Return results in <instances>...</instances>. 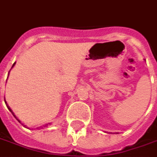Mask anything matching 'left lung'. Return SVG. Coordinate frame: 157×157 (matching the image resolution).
Here are the masks:
<instances>
[{
    "mask_svg": "<svg viewBox=\"0 0 157 157\" xmlns=\"http://www.w3.org/2000/svg\"><path fill=\"white\" fill-rule=\"evenodd\" d=\"M117 133H118V132H117Z\"/></svg>",
    "mask_w": 157,
    "mask_h": 157,
    "instance_id": "8db88e82",
    "label": "left lung"
}]
</instances>
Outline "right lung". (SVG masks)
Masks as SVG:
<instances>
[{
  "instance_id": "right-lung-1",
  "label": "right lung",
  "mask_w": 157,
  "mask_h": 157,
  "mask_svg": "<svg viewBox=\"0 0 157 157\" xmlns=\"http://www.w3.org/2000/svg\"><path fill=\"white\" fill-rule=\"evenodd\" d=\"M14 65H15V62L14 63H13V67H12V68L13 67H14ZM9 72H10V71H9ZM9 72H8V75H9ZM7 78H8V77H7ZM5 103H6V107H7V109H9V111H10L11 113H13V116H14L15 118H16V119H17V120H18V121L19 122H20V123H21V121H19V119H18V118L16 117V115H15L14 114V113H13V110L11 109V108L10 107H9V106H8V104H7V102H6V99H5ZM21 124H22V123H21ZM50 124H51V123H48V124H45V125H44V126H40V127H36V129H40V128H43V127H45V126H47L48 125H50ZM23 126H25V127H26V128H29V127H27L26 126H25V125H24V124H22ZM29 129H30V128H29Z\"/></svg>"
}]
</instances>
